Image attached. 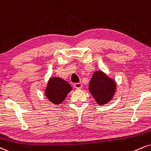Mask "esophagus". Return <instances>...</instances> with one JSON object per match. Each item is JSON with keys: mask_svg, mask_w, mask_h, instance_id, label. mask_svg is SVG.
Here are the masks:
<instances>
[{"mask_svg": "<svg viewBox=\"0 0 151 151\" xmlns=\"http://www.w3.org/2000/svg\"><path fill=\"white\" fill-rule=\"evenodd\" d=\"M74 88H77V89H80L82 88V84H81V83H75L74 84Z\"/></svg>", "mask_w": 151, "mask_h": 151, "instance_id": "34e87169", "label": "esophagus"}]
</instances>
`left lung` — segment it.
I'll return each instance as SVG.
<instances>
[{
    "mask_svg": "<svg viewBox=\"0 0 151 151\" xmlns=\"http://www.w3.org/2000/svg\"><path fill=\"white\" fill-rule=\"evenodd\" d=\"M116 88L115 81L101 70L94 72L88 85V91L100 105L106 104L113 99Z\"/></svg>",
    "mask_w": 151,
    "mask_h": 151,
    "instance_id": "left-lung-1",
    "label": "left lung"
}]
</instances>
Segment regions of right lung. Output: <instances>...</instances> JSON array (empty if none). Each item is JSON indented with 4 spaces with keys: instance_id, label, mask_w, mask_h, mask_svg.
<instances>
[{
    "instance_id": "right-lung-1",
    "label": "right lung",
    "mask_w": 151,
    "mask_h": 151,
    "mask_svg": "<svg viewBox=\"0 0 151 151\" xmlns=\"http://www.w3.org/2000/svg\"><path fill=\"white\" fill-rule=\"evenodd\" d=\"M72 90V86L64 79L60 77H51L48 81L45 95L52 103L59 105L64 101Z\"/></svg>"
}]
</instances>
